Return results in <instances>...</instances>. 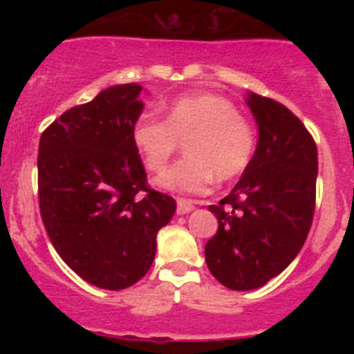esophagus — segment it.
<instances>
[{
	"mask_svg": "<svg viewBox=\"0 0 354 354\" xmlns=\"http://www.w3.org/2000/svg\"><path fill=\"white\" fill-rule=\"evenodd\" d=\"M195 209V204L189 202V200L179 198L177 200V214H187V212H192Z\"/></svg>",
	"mask_w": 354,
	"mask_h": 354,
	"instance_id": "34e87169",
	"label": "esophagus"
}]
</instances>
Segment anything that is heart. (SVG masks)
<instances>
[{"instance_id": "heart-1", "label": "heart", "mask_w": 354, "mask_h": 354, "mask_svg": "<svg viewBox=\"0 0 354 354\" xmlns=\"http://www.w3.org/2000/svg\"><path fill=\"white\" fill-rule=\"evenodd\" d=\"M134 149L145 167L159 171L186 142V159L156 177L162 189L187 195L204 193L212 179L230 180L246 170L255 150L252 124L236 106L216 93H193L170 104L167 120L143 115L134 122Z\"/></svg>"}]
</instances>
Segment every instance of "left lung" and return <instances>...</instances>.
<instances>
[{
    "instance_id": "left-lung-1",
    "label": "left lung",
    "mask_w": 354,
    "mask_h": 354,
    "mask_svg": "<svg viewBox=\"0 0 354 354\" xmlns=\"http://www.w3.org/2000/svg\"><path fill=\"white\" fill-rule=\"evenodd\" d=\"M259 126L252 161L234 189L209 211L218 232L205 245L212 277L232 290L262 287L305 245L315 209L317 147L296 115L248 93Z\"/></svg>"
}]
</instances>
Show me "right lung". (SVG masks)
Here are the masks:
<instances>
[{"mask_svg":"<svg viewBox=\"0 0 354 354\" xmlns=\"http://www.w3.org/2000/svg\"><path fill=\"white\" fill-rule=\"evenodd\" d=\"M142 86L117 84L67 109L40 136L39 205L62 261L99 289L120 290L150 270L156 236L175 200L154 192L138 150L134 122Z\"/></svg>","mask_w":354,"mask_h":354,"instance_id":"obj_1","label":"right lung"}]
</instances>
